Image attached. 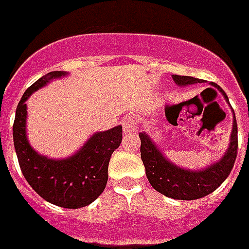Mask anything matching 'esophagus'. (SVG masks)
I'll list each match as a JSON object with an SVG mask.
<instances>
[{"mask_svg": "<svg viewBox=\"0 0 249 249\" xmlns=\"http://www.w3.org/2000/svg\"><path fill=\"white\" fill-rule=\"evenodd\" d=\"M121 124H122L123 132H124V134H130V132L135 131V122H134V118L130 117V115L122 118Z\"/></svg>", "mask_w": 249, "mask_h": 249, "instance_id": "esophagus-1", "label": "esophagus"}]
</instances>
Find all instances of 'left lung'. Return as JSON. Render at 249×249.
I'll use <instances>...</instances> for the list:
<instances>
[{
	"label": "left lung",
	"instance_id": "obj_1",
	"mask_svg": "<svg viewBox=\"0 0 249 249\" xmlns=\"http://www.w3.org/2000/svg\"><path fill=\"white\" fill-rule=\"evenodd\" d=\"M173 80L180 87L202 82L199 78L178 76V74H173ZM211 85L215 87L229 102V97L222 88L218 87L215 82H211ZM167 111L168 106L165 109V115ZM139 138L142 143L140 156L144 164L145 175L149 184L159 193L173 199L193 201L213 193L229 177L238 155V124H236L235 113H233L232 131H231L229 149L226 151L219 161L214 162L213 165L201 171H189L172 164L168 159L164 158L161 151L156 147L152 139L144 131L140 132Z\"/></svg>",
	"mask_w": 249,
	"mask_h": 249
}]
</instances>
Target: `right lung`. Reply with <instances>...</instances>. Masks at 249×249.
Instances as JSON below:
<instances>
[{"mask_svg":"<svg viewBox=\"0 0 249 249\" xmlns=\"http://www.w3.org/2000/svg\"><path fill=\"white\" fill-rule=\"evenodd\" d=\"M65 72H50L35 81L23 93L16 110L13 139L20 171L36 193L56 206L80 209L100 197L107 182V167L111 153L122 142V126L96 132L68 159L55 160L39 155L26 136V101L34 91Z\"/></svg>","mask_w":249,"mask_h":249,"instance_id":"1","label":"right lung"}]
</instances>
